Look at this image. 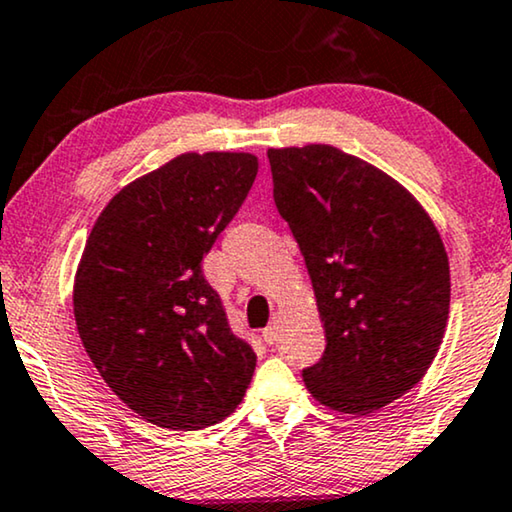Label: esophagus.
Wrapping results in <instances>:
<instances>
[{
    "label": "esophagus",
    "mask_w": 512,
    "mask_h": 512,
    "mask_svg": "<svg viewBox=\"0 0 512 512\" xmlns=\"http://www.w3.org/2000/svg\"><path fill=\"white\" fill-rule=\"evenodd\" d=\"M262 337H264V342H267V344H274L276 342V337H278V316L271 318V323L264 327Z\"/></svg>",
    "instance_id": "1"
}]
</instances>
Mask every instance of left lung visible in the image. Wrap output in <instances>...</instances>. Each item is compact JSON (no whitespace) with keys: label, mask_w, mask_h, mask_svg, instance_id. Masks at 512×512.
I'll return each mask as SVG.
<instances>
[{"label":"left lung","mask_w":512,"mask_h":512,"mask_svg":"<svg viewBox=\"0 0 512 512\" xmlns=\"http://www.w3.org/2000/svg\"><path fill=\"white\" fill-rule=\"evenodd\" d=\"M267 156L325 327V351L304 384L332 410L370 414L417 386L440 349L445 245L414 196L370 163L330 145Z\"/></svg>","instance_id":"obj_1"}]
</instances>
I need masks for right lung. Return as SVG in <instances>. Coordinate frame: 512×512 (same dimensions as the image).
<instances>
[{
	"instance_id": "add662e5",
	"label": "right lung",
	"mask_w": 512,
	"mask_h": 512,
	"mask_svg": "<svg viewBox=\"0 0 512 512\" xmlns=\"http://www.w3.org/2000/svg\"><path fill=\"white\" fill-rule=\"evenodd\" d=\"M255 177L252 154H182L121 189L86 241L74 281L81 342L105 384L161 428L227 419L255 372L201 269Z\"/></svg>"
}]
</instances>
